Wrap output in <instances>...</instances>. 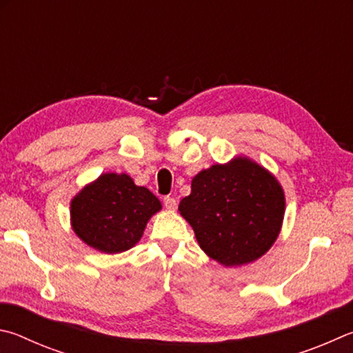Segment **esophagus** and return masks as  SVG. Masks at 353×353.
<instances>
[{"label": "esophagus", "instance_id": "34e87169", "mask_svg": "<svg viewBox=\"0 0 353 353\" xmlns=\"http://www.w3.org/2000/svg\"><path fill=\"white\" fill-rule=\"evenodd\" d=\"M164 206L169 211H175L176 209V200L172 199V196H164Z\"/></svg>", "mask_w": 353, "mask_h": 353}]
</instances>
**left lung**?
<instances>
[{"label": "left lung", "mask_w": 353, "mask_h": 353, "mask_svg": "<svg viewBox=\"0 0 353 353\" xmlns=\"http://www.w3.org/2000/svg\"><path fill=\"white\" fill-rule=\"evenodd\" d=\"M178 211L206 254L225 267L257 261L279 236L285 195L273 173L246 157L194 176Z\"/></svg>", "instance_id": "8db88e82"}]
</instances>
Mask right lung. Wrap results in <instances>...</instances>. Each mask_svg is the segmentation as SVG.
<instances>
[{
  "label": "right lung",
  "mask_w": 353,
  "mask_h": 353,
  "mask_svg": "<svg viewBox=\"0 0 353 353\" xmlns=\"http://www.w3.org/2000/svg\"><path fill=\"white\" fill-rule=\"evenodd\" d=\"M158 211L157 196L127 173H102L71 200V226L91 248L117 254L139 242Z\"/></svg>",
  "instance_id": "1"
}]
</instances>
